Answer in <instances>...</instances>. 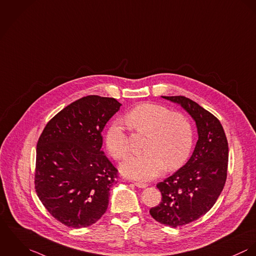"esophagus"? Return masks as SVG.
<instances>
[{"mask_svg":"<svg viewBox=\"0 0 256 256\" xmlns=\"http://www.w3.org/2000/svg\"><path fill=\"white\" fill-rule=\"evenodd\" d=\"M134 186H136L138 188H147L148 186V184H143V182H134Z\"/></svg>","mask_w":256,"mask_h":256,"instance_id":"esophagus-1","label":"esophagus"}]
</instances>
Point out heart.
<instances>
[{"label":"heart","instance_id":"1","mask_svg":"<svg viewBox=\"0 0 256 256\" xmlns=\"http://www.w3.org/2000/svg\"><path fill=\"white\" fill-rule=\"evenodd\" d=\"M124 122L138 134H146L142 155L132 156L120 166L122 174L138 180L158 176L167 166L180 167L188 159L194 143L190 120L178 113L172 114L161 105L143 103L124 116ZM106 146L116 160H122L130 152L128 138L124 128L113 124L106 134Z\"/></svg>","mask_w":256,"mask_h":256}]
</instances>
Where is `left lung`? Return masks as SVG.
<instances>
[{"instance_id": "left-lung-1", "label": "left lung", "mask_w": 256, "mask_h": 256, "mask_svg": "<svg viewBox=\"0 0 256 256\" xmlns=\"http://www.w3.org/2000/svg\"><path fill=\"white\" fill-rule=\"evenodd\" d=\"M194 118L198 140L188 161L157 184L162 201L150 209L159 223L176 228L206 214L221 194L227 178L228 146L220 120L184 96H162Z\"/></svg>"}]
</instances>
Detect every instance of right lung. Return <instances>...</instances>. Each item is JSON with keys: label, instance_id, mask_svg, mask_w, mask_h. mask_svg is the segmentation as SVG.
Here are the masks:
<instances>
[{"label": "right lung", "instance_id": "obj_1", "mask_svg": "<svg viewBox=\"0 0 256 256\" xmlns=\"http://www.w3.org/2000/svg\"><path fill=\"white\" fill-rule=\"evenodd\" d=\"M120 106L114 98L86 96L58 112L39 138L35 190L68 227H88L108 208L118 170L101 150V132Z\"/></svg>", "mask_w": 256, "mask_h": 256}]
</instances>
